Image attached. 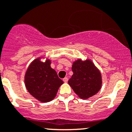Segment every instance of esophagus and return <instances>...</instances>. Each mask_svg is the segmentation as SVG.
<instances>
[{"label":"esophagus","mask_w":132,"mask_h":132,"mask_svg":"<svg viewBox=\"0 0 132 132\" xmlns=\"http://www.w3.org/2000/svg\"><path fill=\"white\" fill-rule=\"evenodd\" d=\"M68 80V79L67 77H64L63 79V81L64 82H67Z\"/></svg>","instance_id":"esophagus-1"}]
</instances>
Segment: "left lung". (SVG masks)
<instances>
[{
    "instance_id": "1",
    "label": "left lung",
    "mask_w": 132,
    "mask_h": 132,
    "mask_svg": "<svg viewBox=\"0 0 132 132\" xmlns=\"http://www.w3.org/2000/svg\"><path fill=\"white\" fill-rule=\"evenodd\" d=\"M71 70L73 74L68 84L80 98L87 99L100 90L101 73L91 60L77 59L73 63Z\"/></svg>"
}]
</instances>
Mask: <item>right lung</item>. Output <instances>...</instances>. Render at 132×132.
Instances as JSON below:
<instances>
[{"instance_id": "add662e5", "label": "right lung", "mask_w": 132, "mask_h": 132, "mask_svg": "<svg viewBox=\"0 0 132 132\" xmlns=\"http://www.w3.org/2000/svg\"><path fill=\"white\" fill-rule=\"evenodd\" d=\"M42 57L35 59L29 64L24 77L26 88L38 101L47 103L55 97L63 81L59 79L55 70L50 66L51 61H40Z\"/></svg>"}]
</instances>
